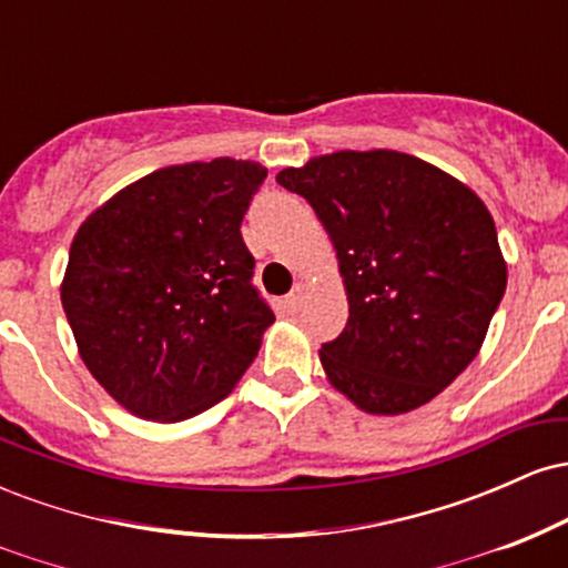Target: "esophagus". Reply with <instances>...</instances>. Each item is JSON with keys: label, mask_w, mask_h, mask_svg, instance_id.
Instances as JSON below:
<instances>
[{"label": "esophagus", "mask_w": 568, "mask_h": 568, "mask_svg": "<svg viewBox=\"0 0 568 568\" xmlns=\"http://www.w3.org/2000/svg\"><path fill=\"white\" fill-rule=\"evenodd\" d=\"M304 302H306V288L302 283H296L288 296H285V306H288V312H298L304 306Z\"/></svg>", "instance_id": "esophagus-1"}]
</instances>
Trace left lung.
Segmentation results:
<instances>
[{"label":"left lung","instance_id":"1","mask_svg":"<svg viewBox=\"0 0 568 568\" xmlns=\"http://www.w3.org/2000/svg\"><path fill=\"white\" fill-rule=\"evenodd\" d=\"M277 184L315 207L347 285V325L321 347L331 384L368 414L425 406L470 366L505 296L488 207L389 149L325 154Z\"/></svg>","mask_w":568,"mask_h":568}]
</instances>
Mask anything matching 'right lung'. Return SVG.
<instances>
[{"instance_id":"1","label":"right lung","mask_w":568,"mask_h":568,"mask_svg":"<svg viewBox=\"0 0 568 568\" xmlns=\"http://www.w3.org/2000/svg\"><path fill=\"white\" fill-rule=\"evenodd\" d=\"M266 171L219 158L143 175L90 213L61 285L95 382L135 416L181 422L232 393L275 312L243 216Z\"/></svg>"}]
</instances>
